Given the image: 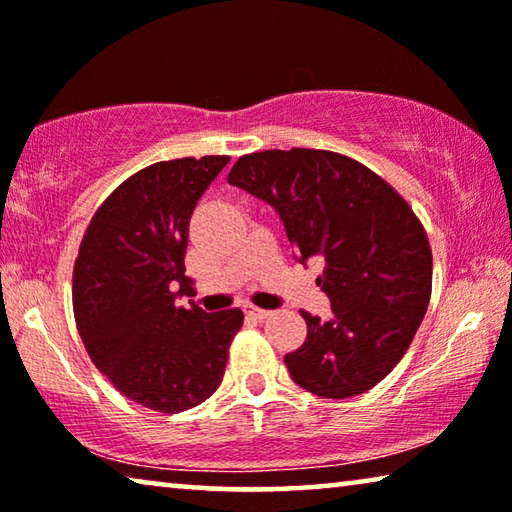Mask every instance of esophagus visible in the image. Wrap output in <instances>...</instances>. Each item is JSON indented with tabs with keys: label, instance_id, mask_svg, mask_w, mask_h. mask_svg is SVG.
I'll return each mask as SVG.
<instances>
[{
	"label": "esophagus",
	"instance_id": "esophagus-1",
	"mask_svg": "<svg viewBox=\"0 0 512 512\" xmlns=\"http://www.w3.org/2000/svg\"><path fill=\"white\" fill-rule=\"evenodd\" d=\"M246 316L255 318V320H264V318L271 316V311H268V309H259V307H248V309H246Z\"/></svg>",
	"mask_w": 512,
	"mask_h": 512
}]
</instances>
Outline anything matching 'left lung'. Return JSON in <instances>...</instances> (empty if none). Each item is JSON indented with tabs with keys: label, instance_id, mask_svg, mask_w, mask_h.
<instances>
[{
	"label": "left lung",
	"instance_id": "left-lung-1",
	"mask_svg": "<svg viewBox=\"0 0 512 512\" xmlns=\"http://www.w3.org/2000/svg\"><path fill=\"white\" fill-rule=\"evenodd\" d=\"M232 187L271 203L300 262L325 259L332 320L300 311L307 339L284 357L305 391L345 400L370 391L409 350L427 314L433 259L424 225L366 164L318 149L241 155Z\"/></svg>",
	"mask_w": 512,
	"mask_h": 512
}]
</instances>
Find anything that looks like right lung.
<instances>
[{
    "instance_id": "add662e5",
    "label": "right lung",
    "mask_w": 512,
    "mask_h": 512,
    "mask_svg": "<svg viewBox=\"0 0 512 512\" xmlns=\"http://www.w3.org/2000/svg\"><path fill=\"white\" fill-rule=\"evenodd\" d=\"M228 155L164 160L126 178L94 212L74 262L76 329L90 359L128 400L180 413L219 388L239 309L178 307L189 219Z\"/></svg>"
}]
</instances>
